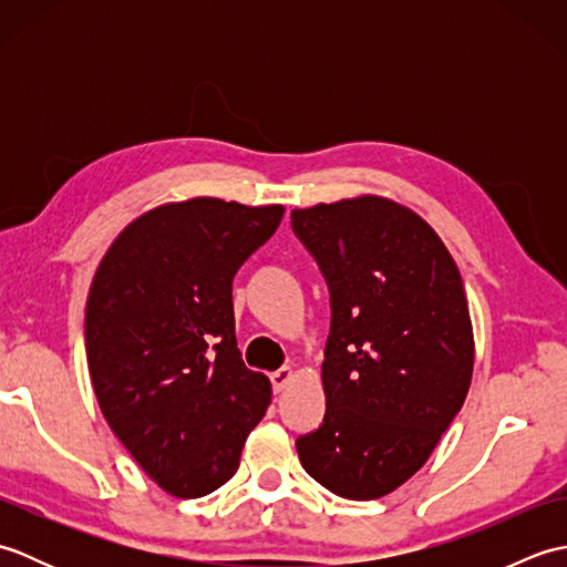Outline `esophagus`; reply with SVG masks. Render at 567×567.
<instances>
[{
	"mask_svg": "<svg viewBox=\"0 0 567 567\" xmlns=\"http://www.w3.org/2000/svg\"><path fill=\"white\" fill-rule=\"evenodd\" d=\"M270 380H272V390L275 392H282L287 384H290L292 380H295V370L292 368H280V370H275L272 375H270Z\"/></svg>",
	"mask_w": 567,
	"mask_h": 567,
	"instance_id": "34e87169",
	"label": "esophagus"
}]
</instances>
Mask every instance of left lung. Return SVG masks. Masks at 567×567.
Masks as SVG:
<instances>
[{"instance_id":"8db88e82","label":"left lung","mask_w":567,"mask_h":567,"mask_svg":"<svg viewBox=\"0 0 567 567\" xmlns=\"http://www.w3.org/2000/svg\"><path fill=\"white\" fill-rule=\"evenodd\" d=\"M327 277L331 333L323 424L297 439L333 495L378 499L429 461L470 390L473 321L439 234L392 199L360 195L292 212Z\"/></svg>"}]
</instances>
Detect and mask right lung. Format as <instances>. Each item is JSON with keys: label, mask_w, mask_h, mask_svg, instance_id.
<instances>
[{"label": "right lung", "mask_w": 567, "mask_h": 567, "mask_svg": "<svg viewBox=\"0 0 567 567\" xmlns=\"http://www.w3.org/2000/svg\"><path fill=\"white\" fill-rule=\"evenodd\" d=\"M282 204L216 197L161 204L104 252L84 346L106 424L179 499L219 489L270 404V380L240 360L231 282L282 221Z\"/></svg>", "instance_id": "1"}]
</instances>
